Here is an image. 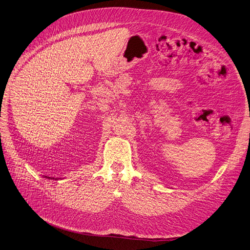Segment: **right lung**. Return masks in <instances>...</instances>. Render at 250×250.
I'll return each instance as SVG.
<instances>
[{
  "label": "right lung",
  "mask_w": 250,
  "mask_h": 250,
  "mask_svg": "<svg viewBox=\"0 0 250 250\" xmlns=\"http://www.w3.org/2000/svg\"><path fill=\"white\" fill-rule=\"evenodd\" d=\"M44 177H47V178H49V179H51V178H50V177H49V176H44Z\"/></svg>",
  "instance_id": "1"
}]
</instances>
